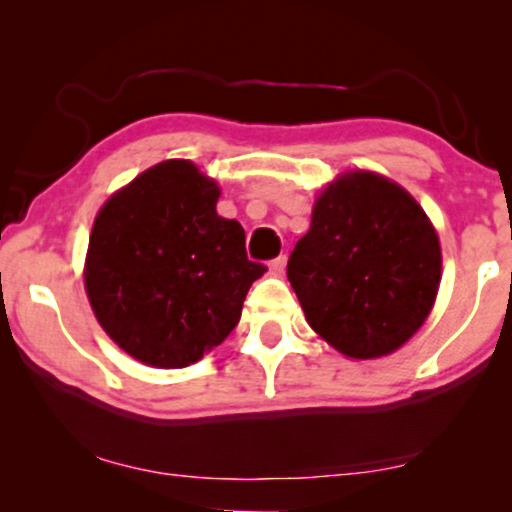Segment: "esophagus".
Returning a JSON list of instances; mask_svg holds the SVG:
<instances>
[{"instance_id": "esophagus-1", "label": "esophagus", "mask_w": 512, "mask_h": 512, "mask_svg": "<svg viewBox=\"0 0 512 512\" xmlns=\"http://www.w3.org/2000/svg\"><path fill=\"white\" fill-rule=\"evenodd\" d=\"M284 268H286V256L284 254L277 256V258H272V261H270V270L272 272H284Z\"/></svg>"}]
</instances>
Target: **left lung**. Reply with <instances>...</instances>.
Instances as JSON below:
<instances>
[{"instance_id":"1","label":"left lung","mask_w":512,"mask_h":512,"mask_svg":"<svg viewBox=\"0 0 512 512\" xmlns=\"http://www.w3.org/2000/svg\"><path fill=\"white\" fill-rule=\"evenodd\" d=\"M286 277L307 324L349 359L396 352L429 317L440 242L417 200L375 172L324 188Z\"/></svg>"}]
</instances>
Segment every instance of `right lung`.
<instances>
[{"label": "right lung", "instance_id": "1", "mask_svg": "<svg viewBox=\"0 0 512 512\" xmlns=\"http://www.w3.org/2000/svg\"><path fill=\"white\" fill-rule=\"evenodd\" d=\"M219 186L191 160H165L111 195L86 256V293L123 352L156 368H186L240 321L265 272L244 230L216 214Z\"/></svg>", "mask_w": 512, "mask_h": 512}]
</instances>
